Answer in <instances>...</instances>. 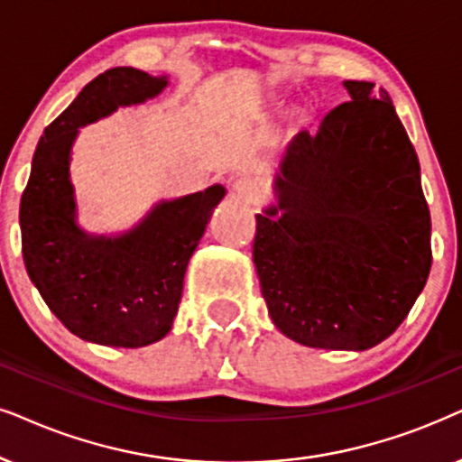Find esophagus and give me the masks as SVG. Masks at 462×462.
Listing matches in <instances>:
<instances>
[{"label":"esophagus","instance_id":"obj_1","mask_svg":"<svg viewBox=\"0 0 462 462\" xmlns=\"http://www.w3.org/2000/svg\"><path fill=\"white\" fill-rule=\"evenodd\" d=\"M233 195H236L237 199L244 203H254V201H259V197H261V187L254 182V180L239 178L233 182Z\"/></svg>","mask_w":462,"mask_h":462}]
</instances>
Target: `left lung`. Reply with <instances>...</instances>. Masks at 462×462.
<instances>
[{"label": "left lung", "instance_id": "1", "mask_svg": "<svg viewBox=\"0 0 462 462\" xmlns=\"http://www.w3.org/2000/svg\"><path fill=\"white\" fill-rule=\"evenodd\" d=\"M344 87L350 101L286 146L278 203L256 214L253 259L286 337L361 352L397 331L427 284L430 214L388 93Z\"/></svg>", "mask_w": 462, "mask_h": 462}]
</instances>
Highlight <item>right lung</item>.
I'll use <instances>...</instances> for the list:
<instances>
[{"label":"right lung","mask_w":462,"mask_h":462,"mask_svg":"<svg viewBox=\"0 0 462 462\" xmlns=\"http://www.w3.org/2000/svg\"><path fill=\"white\" fill-rule=\"evenodd\" d=\"M167 76L112 68L78 93L44 129L21 197V242L27 273L48 308L80 339L142 348L171 331L184 273L223 184L154 203L134 229L95 236L78 225L71 146L78 131L118 107L154 99Z\"/></svg>","instance_id":"add662e5"}]
</instances>
